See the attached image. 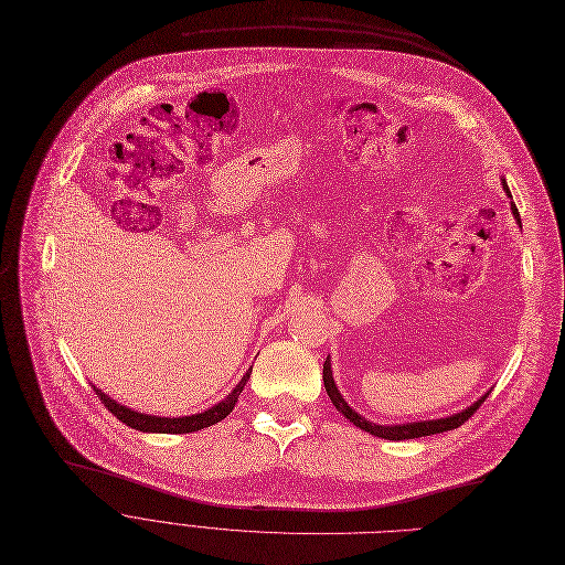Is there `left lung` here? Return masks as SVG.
Listing matches in <instances>:
<instances>
[{"label":"left lung","mask_w":565,"mask_h":565,"mask_svg":"<svg viewBox=\"0 0 565 565\" xmlns=\"http://www.w3.org/2000/svg\"><path fill=\"white\" fill-rule=\"evenodd\" d=\"M501 183H503V191L510 195L505 179H503ZM510 198H513V195H510ZM510 209H513V216H515V221L520 223V211H518V206H515L513 202H510ZM324 388H327V393H329L331 402L335 405V409H338L344 418H349V423H354L356 427L365 429V433H370V435H374V437L388 439V441L418 439V437L439 435V433H446V429L460 427L465 420H469V418L473 416V412H476V409L482 405V402H486V397L490 395V391H488V393L482 395L480 399H476L471 407L462 409L460 414L446 416V418H437V420H418V423H402V425H377V423H372V420L363 418L359 412H354L352 407L347 405V399L340 395V391H338V386H335V382H333V372H331V361H329V359L324 361Z\"/></svg>","instance_id":"8db88e82"}]
</instances>
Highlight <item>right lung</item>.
Returning a JSON list of instances; mask_svg holds the SVG:
<instances>
[{
    "label": "right lung",
    "instance_id": "obj_1",
    "mask_svg": "<svg viewBox=\"0 0 565 565\" xmlns=\"http://www.w3.org/2000/svg\"><path fill=\"white\" fill-rule=\"evenodd\" d=\"M250 372L253 367L241 377V382L234 386V391L221 399L218 405H213L211 409L202 412V414H193V416H179V418H166V416H149V414H140V412H132L124 405H119V402H115L113 397H107L100 388L94 386L96 395L103 399V405L107 407V412H113L121 423H126L128 427L132 429H140V433H160V435H185V433H198V429H204L213 423L223 420L236 405V399L241 395V391H244L246 382L250 380Z\"/></svg>",
    "mask_w": 565,
    "mask_h": 565
}]
</instances>
